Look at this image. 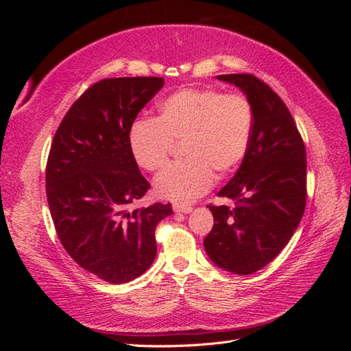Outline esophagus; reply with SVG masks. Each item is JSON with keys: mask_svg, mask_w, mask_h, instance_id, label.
Masks as SVG:
<instances>
[{"mask_svg": "<svg viewBox=\"0 0 351 351\" xmlns=\"http://www.w3.org/2000/svg\"><path fill=\"white\" fill-rule=\"evenodd\" d=\"M173 209L176 214H189V212H192V206H189V205H177L176 204L173 206Z\"/></svg>", "mask_w": 351, "mask_h": 351, "instance_id": "1", "label": "esophagus"}]
</instances>
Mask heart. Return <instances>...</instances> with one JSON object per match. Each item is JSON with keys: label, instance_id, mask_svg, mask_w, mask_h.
Wrapping results in <instances>:
<instances>
[{"label": "heart", "instance_id": "heart-1", "mask_svg": "<svg viewBox=\"0 0 351 351\" xmlns=\"http://www.w3.org/2000/svg\"><path fill=\"white\" fill-rule=\"evenodd\" d=\"M254 129L252 101L243 93L187 88L158 105L155 120L136 121L129 147L146 171L167 167L173 143H183L184 162L169 167L155 180V193L186 205L214 186L215 173H234L247 156Z\"/></svg>", "mask_w": 351, "mask_h": 351}]
</instances>
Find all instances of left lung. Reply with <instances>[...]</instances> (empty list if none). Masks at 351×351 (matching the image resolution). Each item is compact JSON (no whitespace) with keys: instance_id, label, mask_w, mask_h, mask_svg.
Returning a JSON list of instances; mask_svg holds the SVG:
<instances>
[{"instance_id":"obj_1","label":"left lung","mask_w":351,"mask_h":351,"mask_svg":"<svg viewBox=\"0 0 351 351\" xmlns=\"http://www.w3.org/2000/svg\"><path fill=\"white\" fill-rule=\"evenodd\" d=\"M252 101L254 129L247 156L218 196L214 227L204 246L209 259L232 274L262 269L290 241L306 208V147L282 99L249 73L221 74Z\"/></svg>"}]
</instances>
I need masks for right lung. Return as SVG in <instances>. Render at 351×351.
Instances as JSON below:
<instances>
[{
    "mask_svg": "<svg viewBox=\"0 0 351 351\" xmlns=\"http://www.w3.org/2000/svg\"><path fill=\"white\" fill-rule=\"evenodd\" d=\"M162 86V77L93 83L64 115L49 149L47 199L58 239L79 267L111 284L151 267L155 228L173 214L171 204L129 210L151 187L132 156L129 134Z\"/></svg>",
    "mask_w": 351,
    "mask_h": 351,
    "instance_id": "obj_1",
    "label": "right lung"
}]
</instances>
